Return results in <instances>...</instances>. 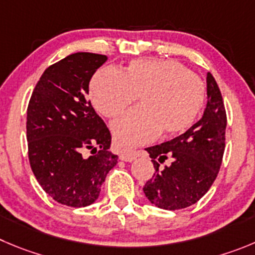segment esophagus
Here are the masks:
<instances>
[{
  "label": "esophagus",
  "instance_id": "1",
  "mask_svg": "<svg viewBox=\"0 0 255 255\" xmlns=\"http://www.w3.org/2000/svg\"><path fill=\"white\" fill-rule=\"evenodd\" d=\"M135 158H137V156H135L134 153H122V154H120V160L121 161H126V162H132V161H134Z\"/></svg>",
  "mask_w": 255,
  "mask_h": 255
}]
</instances>
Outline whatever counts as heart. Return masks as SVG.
<instances>
[{"instance_id":"heart-1","label":"heart","mask_w":255,"mask_h":255,"mask_svg":"<svg viewBox=\"0 0 255 255\" xmlns=\"http://www.w3.org/2000/svg\"><path fill=\"white\" fill-rule=\"evenodd\" d=\"M138 95L141 106L112 123L117 148L128 151L158 133L176 135L189 129L203 109L205 85L172 59H135L125 70L103 68L90 82V98L104 117L117 116Z\"/></svg>"}]
</instances>
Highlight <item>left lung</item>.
Returning a JSON list of instances; mask_svg holds the SVG:
<instances>
[{
	"mask_svg": "<svg viewBox=\"0 0 255 255\" xmlns=\"http://www.w3.org/2000/svg\"><path fill=\"white\" fill-rule=\"evenodd\" d=\"M206 93L208 103L199 122L176 138L146 148L156 172L144 184L143 192L157 208L178 210L194 205L218 176L225 149L227 113L210 73ZM167 159L168 165L161 168L159 163Z\"/></svg>",
	"mask_w": 255,
	"mask_h": 255,
	"instance_id": "left-lung-1",
	"label": "left lung"
}]
</instances>
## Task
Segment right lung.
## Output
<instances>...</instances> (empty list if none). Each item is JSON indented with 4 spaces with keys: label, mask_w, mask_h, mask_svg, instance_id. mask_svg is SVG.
Segmentation results:
<instances>
[{
    "label": "right lung",
    "mask_w": 255,
    "mask_h": 255,
    "mask_svg": "<svg viewBox=\"0 0 255 255\" xmlns=\"http://www.w3.org/2000/svg\"><path fill=\"white\" fill-rule=\"evenodd\" d=\"M107 59L92 52L66 56L44 71L28 103L31 170L44 191L63 205L94 203L117 165L118 157L108 152L111 132L87 99L93 74ZM87 149L96 154L87 157Z\"/></svg>",
    "instance_id": "add662e5"
}]
</instances>
